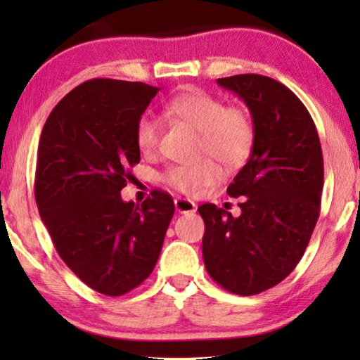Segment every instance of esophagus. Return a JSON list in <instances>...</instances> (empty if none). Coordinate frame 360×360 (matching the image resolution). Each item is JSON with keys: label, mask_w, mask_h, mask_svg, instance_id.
<instances>
[{"label": "esophagus", "mask_w": 360, "mask_h": 360, "mask_svg": "<svg viewBox=\"0 0 360 360\" xmlns=\"http://www.w3.org/2000/svg\"><path fill=\"white\" fill-rule=\"evenodd\" d=\"M175 210L181 214H190V213H195V211H196V205H195V201H191V200L176 198L175 200Z\"/></svg>", "instance_id": "1"}]
</instances>
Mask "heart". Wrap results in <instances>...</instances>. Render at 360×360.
Instances as JSON below:
<instances>
[{"label": "heart", "mask_w": 360, "mask_h": 360, "mask_svg": "<svg viewBox=\"0 0 360 360\" xmlns=\"http://www.w3.org/2000/svg\"><path fill=\"white\" fill-rule=\"evenodd\" d=\"M172 120L184 122L200 134V155H211L228 169H239L249 160L255 144V124L248 110L226 106L219 98L200 88H188L165 103ZM159 124L142 115L136 122L134 141L144 155L159 147ZM221 169L206 159L195 165H174L164 174V181L181 193L191 195L221 180Z\"/></svg>", "instance_id": "1"}]
</instances>
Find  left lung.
Returning a JSON list of instances; mask_svg holds the SVG:
<instances>
[{"label": "left lung", "mask_w": 360, "mask_h": 360, "mask_svg": "<svg viewBox=\"0 0 360 360\" xmlns=\"http://www.w3.org/2000/svg\"><path fill=\"white\" fill-rule=\"evenodd\" d=\"M252 115L255 144L228 186L240 214L201 205L206 272L231 293L250 297L287 278L303 257L321 208L323 152L298 96L257 73L218 78Z\"/></svg>", "instance_id": "left-lung-1"}]
</instances>
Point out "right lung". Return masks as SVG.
<instances>
[{
	"instance_id": "obj_1",
	"label": "right lung",
	"mask_w": 360,
	"mask_h": 360,
	"mask_svg": "<svg viewBox=\"0 0 360 360\" xmlns=\"http://www.w3.org/2000/svg\"><path fill=\"white\" fill-rule=\"evenodd\" d=\"M159 88L95 78L62 98L44 124L36 203L67 267L98 293L121 297L154 270L175 213L162 190L122 201L139 164L136 122Z\"/></svg>"
}]
</instances>
